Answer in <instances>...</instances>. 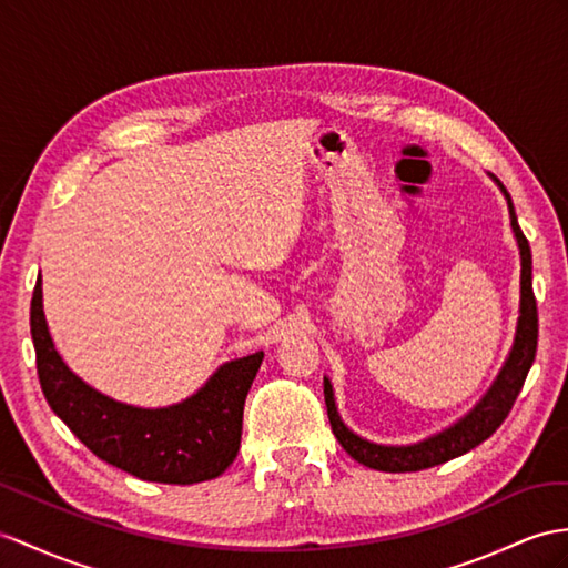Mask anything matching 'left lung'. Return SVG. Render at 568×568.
<instances>
[{
    "instance_id": "8db88e82",
    "label": "left lung",
    "mask_w": 568,
    "mask_h": 568,
    "mask_svg": "<svg viewBox=\"0 0 568 568\" xmlns=\"http://www.w3.org/2000/svg\"><path fill=\"white\" fill-rule=\"evenodd\" d=\"M496 185L501 187L504 197L508 202L510 229L516 233L518 251H520V315L516 325L514 347L508 352L506 364L501 366L499 376H496V381L491 383L487 395H484L460 422H455L450 428H446V432H440L412 446H378L349 432V428L339 419V412L335 407V393H332V385L325 378L323 388H325V405H327V417L332 424V434L337 436L339 446L347 450L356 463H362L371 469H381V473H417V469L448 463L453 458H458V455L477 448L481 440H487L496 428L504 424L510 407H514L523 383L528 378V371L535 362V352H537V301L532 294L530 243L523 236V231L518 226V216L514 210V202H510L508 190L501 185V180H496Z\"/></svg>"
}]
</instances>
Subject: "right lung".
I'll return each mask as SVG.
<instances>
[{
    "instance_id": "obj_1",
    "label": "right lung",
    "mask_w": 568,
    "mask_h": 568,
    "mask_svg": "<svg viewBox=\"0 0 568 568\" xmlns=\"http://www.w3.org/2000/svg\"><path fill=\"white\" fill-rule=\"evenodd\" d=\"M31 337L48 405L108 465L146 481L195 484L219 477L236 460L245 397L262 352L219 366L183 403L144 409L93 390L67 368L48 332L40 276L31 298Z\"/></svg>"
}]
</instances>
